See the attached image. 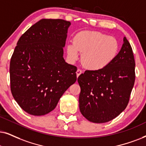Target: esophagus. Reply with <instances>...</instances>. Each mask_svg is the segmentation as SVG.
<instances>
[{
  "label": "esophagus",
  "mask_w": 146,
  "mask_h": 146,
  "mask_svg": "<svg viewBox=\"0 0 146 146\" xmlns=\"http://www.w3.org/2000/svg\"><path fill=\"white\" fill-rule=\"evenodd\" d=\"M82 71L81 69H78L77 70V71H76V74H77V77H78L79 75H80V74H82Z\"/></svg>",
  "instance_id": "obj_1"
}]
</instances>
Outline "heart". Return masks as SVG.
Returning <instances> with one entry per match:
<instances>
[{"mask_svg": "<svg viewBox=\"0 0 146 146\" xmlns=\"http://www.w3.org/2000/svg\"><path fill=\"white\" fill-rule=\"evenodd\" d=\"M119 50L117 40L96 31H82L75 35L73 43L67 46V56L71 62L78 59L83 52L82 60L87 69L100 71L108 67L117 57Z\"/></svg>", "mask_w": 146, "mask_h": 146, "instance_id": "1", "label": "heart"}]
</instances>
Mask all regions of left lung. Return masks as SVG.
Instances as JSON below:
<instances>
[{"label":"left lung","instance_id":"1","mask_svg":"<svg viewBox=\"0 0 146 146\" xmlns=\"http://www.w3.org/2000/svg\"><path fill=\"white\" fill-rule=\"evenodd\" d=\"M135 66L131 46L124 37L121 50L108 67L79 75V110L86 119L106 123L125 109L134 86Z\"/></svg>","mask_w":146,"mask_h":146}]
</instances>
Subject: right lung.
<instances>
[{"instance_id":"1","label":"right lung","mask_w":146,"mask_h":146,"mask_svg":"<svg viewBox=\"0 0 146 146\" xmlns=\"http://www.w3.org/2000/svg\"><path fill=\"white\" fill-rule=\"evenodd\" d=\"M70 25L63 19H42L18 40L10 62L11 90L29 114L49 113L76 82L77 67L63 58Z\"/></svg>"}]
</instances>
